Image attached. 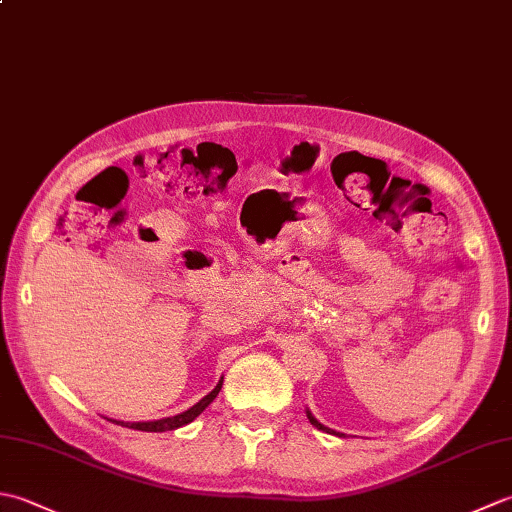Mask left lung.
Wrapping results in <instances>:
<instances>
[{"label": "left lung", "mask_w": 512, "mask_h": 512, "mask_svg": "<svg viewBox=\"0 0 512 512\" xmlns=\"http://www.w3.org/2000/svg\"><path fill=\"white\" fill-rule=\"evenodd\" d=\"M306 416H308V420L314 424V427H317L319 431H325V433H334V436H345V433H336V431H332V429H328V427H325V424H321L317 418H314L312 416V413H310V409H306Z\"/></svg>", "instance_id": "left-lung-1"}]
</instances>
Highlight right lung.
I'll use <instances>...</instances> for the list:
<instances>
[{"label": "right lung", "instance_id": "obj_1", "mask_svg": "<svg viewBox=\"0 0 512 512\" xmlns=\"http://www.w3.org/2000/svg\"><path fill=\"white\" fill-rule=\"evenodd\" d=\"M222 380H224V378H220V383H217V385H215V389H213V391H209V394H206L200 402H195V405H193L191 409L178 413V416L162 418V420H147V422H123V420H112V418H107V420H112V422H116V424H121V427H129V429H136V431H149V433H162V431L180 429V427H184V424L193 422L195 418L200 416V413H202L206 407L211 405V402L217 398V394H220V389H222Z\"/></svg>", "mask_w": 512, "mask_h": 512}]
</instances>
